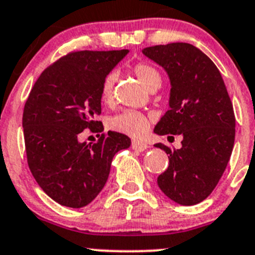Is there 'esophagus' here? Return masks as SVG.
<instances>
[{"label": "esophagus", "mask_w": 255, "mask_h": 255, "mask_svg": "<svg viewBox=\"0 0 255 255\" xmlns=\"http://www.w3.org/2000/svg\"><path fill=\"white\" fill-rule=\"evenodd\" d=\"M132 148L134 150H139V152H143L148 148V144L144 142H139V140H133L132 142Z\"/></svg>", "instance_id": "1"}]
</instances>
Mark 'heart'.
Here are the masks:
<instances>
[{
    "instance_id": "1",
    "label": "heart",
    "mask_w": 255,
    "mask_h": 255,
    "mask_svg": "<svg viewBox=\"0 0 255 255\" xmlns=\"http://www.w3.org/2000/svg\"><path fill=\"white\" fill-rule=\"evenodd\" d=\"M132 72L148 90H157L162 83V75L159 70L148 62H138L132 67ZM116 83L115 73H108L102 81L100 90V97L103 103H111L113 100V88ZM111 129L123 133L133 138H140L148 132L150 121L148 116L138 111H123L113 116L108 121Z\"/></svg>"
}]
</instances>
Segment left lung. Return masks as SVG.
I'll return each instance as SVG.
<instances>
[{"label": "left lung", "mask_w": 255, "mask_h": 255, "mask_svg": "<svg viewBox=\"0 0 255 255\" xmlns=\"http://www.w3.org/2000/svg\"><path fill=\"white\" fill-rule=\"evenodd\" d=\"M143 53L167 71L172 85L169 110L154 132L183 137L179 149L155 144L169 158L158 187L175 203L194 206L213 192L229 162L236 137L233 105L217 66L193 44H158Z\"/></svg>", "instance_id": "1"}]
</instances>
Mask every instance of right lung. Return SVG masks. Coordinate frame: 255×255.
<instances>
[{
	"label": "right lung",
	"instance_id": "add662e5",
	"mask_svg": "<svg viewBox=\"0 0 255 255\" xmlns=\"http://www.w3.org/2000/svg\"><path fill=\"white\" fill-rule=\"evenodd\" d=\"M128 53L76 51L46 68L24 103L22 127L28 168L44 193L61 206L82 208L105 187L116 153L127 135L103 133L96 143L78 142L90 128L101 132L102 81Z\"/></svg>",
	"mask_w": 255,
	"mask_h": 255
}]
</instances>
